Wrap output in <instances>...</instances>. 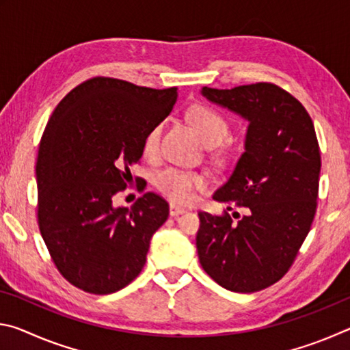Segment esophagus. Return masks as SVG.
Instances as JSON below:
<instances>
[{"instance_id": "1", "label": "esophagus", "mask_w": 350, "mask_h": 350, "mask_svg": "<svg viewBox=\"0 0 350 350\" xmlns=\"http://www.w3.org/2000/svg\"><path fill=\"white\" fill-rule=\"evenodd\" d=\"M187 210L185 208H182V206H177V205H174V204H171L170 205V215L171 216H179V215H182V213H185Z\"/></svg>"}]
</instances>
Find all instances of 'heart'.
Here are the masks:
<instances>
[{
  "instance_id": "obj_1",
  "label": "heart",
  "mask_w": 350,
  "mask_h": 350,
  "mask_svg": "<svg viewBox=\"0 0 350 350\" xmlns=\"http://www.w3.org/2000/svg\"><path fill=\"white\" fill-rule=\"evenodd\" d=\"M191 125L196 128L200 137L208 146H216L225 140L230 126L225 117L219 114L210 106L196 105L188 112ZM162 123H156L144 139V152L148 157H156L161 150ZM206 185V179L202 173L183 168H167L161 171L156 177V187L163 196L171 202L187 205L191 204L196 196V191Z\"/></svg>"
}]
</instances>
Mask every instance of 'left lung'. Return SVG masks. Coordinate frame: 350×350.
<instances>
[{"mask_svg":"<svg viewBox=\"0 0 350 350\" xmlns=\"http://www.w3.org/2000/svg\"><path fill=\"white\" fill-rule=\"evenodd\" d=\"M202 96L250 125L233 174L213 194L227 210L199 213V262L224 288L258 292L287 273L310 232L321 170L315 126L299 100L273 83L205 86ZM232 208L245 211L232 217Z\"/></svg>","mask_w":350,"mask_h":350,"instance_id":"left-lung-1","label":"left lung"}]
</instances>
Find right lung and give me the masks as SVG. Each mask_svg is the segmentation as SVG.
Here are the masks:
<instances>
[{
	"label": "right lung",
	"mask_w": 350,
	"mask_h": 350,
	"mask_svg": "<svg viewBox=\"0 0 350 350\" xmlns=\"http://www.w3.org/2000/svg\"><path fill=\"white\" fill-rule=\"evenodd\" d=\"M176 100L177 88L94 77L52 112L35 168L38 227L55 267L80 290L114 293L144 269L168 202L148 191L131 208H114L112 198L133 183L131 167L140 162L146 133ZM145 185L141 182L139 191Z\"/></svg>",
	"instance_id": "1"
}]
</instances>
